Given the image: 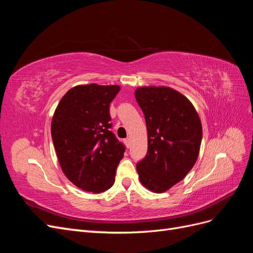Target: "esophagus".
Listing matches in <instances>:
<instances>
[{
	"mask_svg": "<svg viewBox=\"0 0 253 253\" xmlns=\"http://www.w3.org/2000/svg\"><path fill=\"white\" fill-rule=\"evenodd\" d=\"M125 143H126V148H129V147H131V139H129V138H126V139H125Z\"/></svg>",
	"mask_w": 253,
	"mask_h": 253,
	"instance_id": "34e87169",
	"label": "esophagus"
}]
</instances>
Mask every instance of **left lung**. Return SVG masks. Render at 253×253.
I'll return each mask as SVG.
<instances>
[{"mask_svg": "<svg viewBox=\"0 0 253 253\" xmlns=\"http://www.w3.org/2000/svg\"><path fill=\"white\" fill-rule=\"evenodd\" d=\"M135 98L148 128V153L136 169L145 188L163 193L195 165L203 137L201 119L193 104L170 87H139Z\"/></svg>", "mask_w": 253, "mask_h": 253, "instance_id": "8db88e82", "label": "left lung"}]
</instances>
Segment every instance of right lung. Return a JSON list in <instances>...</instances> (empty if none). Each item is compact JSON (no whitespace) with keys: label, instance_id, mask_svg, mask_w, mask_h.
Wrapping results in <instances>:
<instances>
[{"label":"right lung","instance_id":"add662e5","mask_svg":"<svg viewBox=\"0 0 253 253\" xmlns=\"http://www.w3.org/2000/svg\"><path fill=\"white\" fill-rule=\"evenodd\" d=\"M118 85H77L61 99L51 138L61 169L76 187L100 193L115 181L126 147L111 131L110 103Z\"/></svg>","mask_w":253,"mask_h":253}]
</instances>
